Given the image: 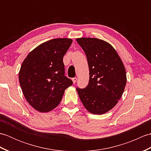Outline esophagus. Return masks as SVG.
<instances>
[{
  "instance_id": "34e87169",
  "label": "esophagus",
  "mask_w": 151,
  "mask_h": 151,
  "mask_svg": "<svg viewBox=\"0 0 151 151\" xmlns=\"http://www.w3.org/2000/svg\"><path fill=\"white\" fill-rule=\"evenodd\" d=\"M72 81H73V82L74 83V84H75L76 82V81H77V78H76V77H75V78H72Z\"/></svg>"
}]
</instances>
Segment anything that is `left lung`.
Here are the masks:
<instances>
[{
  "mask_svg": "<svg viewBox=\"0 0 151 151\" xmlns=\"http://www.w3.org/2000/svg\"><path fill=\"white\" fill-rule=\"evenodd\" d=\"M76 41L86 53L90 75L85 88H76L79 97L91 114L106 113L117 104L127 84L123 62L106 41L91 37L78 38Z\"/></svg>",
  "mask_w": 151,
  "mask_h": 151,
  "instance_id": "obj_1",
  "label": "left lung"
}]
</instances>
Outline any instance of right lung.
Instances as JSON below:
<instances>
[{"label": "right lung", "mask_w": 151, "mask_h": 151, "mask_svg": "<svg viewBox=\"0 0 151 151\" xmlns=\"http://www.w3.org/2000/svg\"><path fill=\"white\" fill-rule=\"evenodd\" d=\"M73 40L58 38L40 45L28 54L21 67L19 80L25 99L36 110L48 112L62 100L73 84L65 76L63 58Z\"/></svg>", "instance_id": "right-lung-1"}]
</instances>
